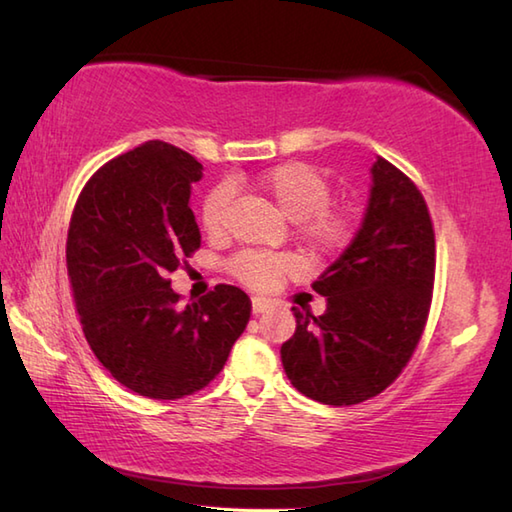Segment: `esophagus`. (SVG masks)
<instances>
[{
  "instance_id": "34e87169",
  "label": "esophagus",
  "mask_w": 512,
  "mask_h": 512,
  "mask_svg": "<svg viewBox=\"0 0 512 512\" xmlns=\"http://www.w3.org/2000/svg\"><path fill=\"white\" fill-rule=\"evenodd\" d=\"M270 306V301L264 297H253V314H262Z\"/></svg>"
}]
</instances>
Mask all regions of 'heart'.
<instances>
[{
  "instance_id": "1",
  "label": "heart",
  "mask_w": 512,
  "mask_h": 512,
  "mask_svg": "<svg viewBox=\"0 0 512 512\" xmlns=\"http://www.w3.org/2000/svg\"><path fill=\"white\" fill-rule=\"evenodd\" d=\"M255 187L275 202L288 220L295 222L297 235L314 253H334L350 237L352 224L347 213L330 206L332 187L319 169L306 162H281L255 178ZM231 191L226 184H217L202 202V226L209 235L226 231V213ZM299 259L288 253H248L237 255L231 262V273L246 286L266 290L279 277L295 273Z\"/></svg>"
}]
</instances>
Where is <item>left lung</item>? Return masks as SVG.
Returning a JSON list of instances; mask_svg holds the SVG:
<instances>
[{"label":"left lung","mask_w":512,"mask_h":512,"mask_svg":"<svg viewBox=\"0 0 512 512\" xmlns=\"http://www.w3.org/2000/svg\"><path fill=\"white\" fill-rule=\"evenodd\" d=\"M433 277L436 235L427 202L378 156L361 228L312 284L328 308L321 317L292 308L297 330L281 345L292 387L332 407L358 405L387 389L420 341Z\"/></svg>","instance_id":"left-lung-1"}]
</instances>
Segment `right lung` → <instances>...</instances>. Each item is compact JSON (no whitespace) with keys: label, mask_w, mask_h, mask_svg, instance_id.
<instances>
[{"label":"right lung","mask_w":512,"mask_h":512,"mask_svg":"<svg viewBox=\"0 0 512 512\" xmlns=\"http://www.w3.org/2000/svg\"><path fill=\"white\" fill-rule=\"evenodd\" d=\"M202 165L149 140L94 173L72 211L65 259L83 334L118 383L176 400L222 372L250 319L244 290L220 284L189 306L169 273L200 248L189 206Z\"/></svg>","instance_id":"1"}]
</instances>
